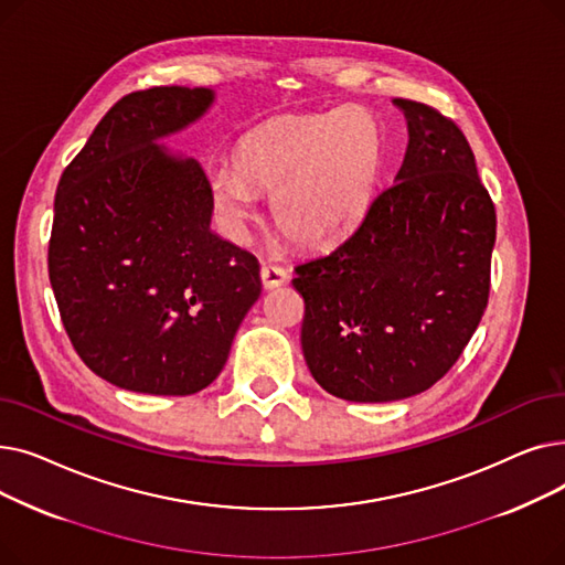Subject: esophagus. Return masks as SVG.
I'll list each match as a JSON object with an SVG mask.
<instances>
[{
  "mask_svg": "<svg viewBox=\"0 0 565 565\" xmlns=\"http://www.w3.org/2000/svg\"><path fill=\"white\" fill-rule=\"evenodd\" d=\"M260 281H263V288H277V286H284L288 281V270H284L281 265H275V263H265L260 267Z\"/></svg>",
  "mask_w": 565,
  "mask_h": 565,
  "instance_id": "34e87169",
  "label": "esophagus"
}]
</instances>
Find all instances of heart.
<instances>
[{
    "label": "heart",
    "instance_id": "heart-1",
    "mask_svg": "<svg viewBox=\"0 0 565 565\" xmlns=\"http://www.w3.org/2000/svg\"><path fill=\"white\" fill-rule=\"evenodd\" d=\"M384 158V128L364 107L288 114L237 139L233 167L211 171V192L235 226L254 215V192L273 194L270 211L286 241L324 249L369 213Z\"/></svg>",
    "mask_w": 565,
    "mask_h": 565
}]
</instances>
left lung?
Listing matches in <instances>:
<instances>
[{
	"instance_id": "1",
	"label": "left lung",
	"mask_w": 565,
	"mask_h": 565,
	"mask_svg": "<svg viewBox=\"0 0 565 565\" xmlns=\"http://www.w3.org/2000/svg\"><path fill=\"white\" fill-rule=\"evenodd\" d=\"M394 105L407 124L394 185L292 279L305 298L307 366L352 403L430 390L477 332L490 292L497 215L465 135L428 105Z\"/></svg>"
}]
</instances>
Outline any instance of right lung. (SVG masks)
<instances>
[{
    "mask_svg": "<svg viewBox=\"0 0 565 565\" xmlns=\"http://www.w3.org/2000/svg\"><path fill=\"white\" fill-rule=\"evenodd\" d=\"M213 103V88L188 86L121 98L56 188L47 267L58 313L82 362L118 390H205L260 295L256 256L211 228L201 164L164 146Z\"/></svg>",
    "mask_w": 565,
    "mask_h": 565,
    "instance_id": "1",
    "label": "right lung"
}]
</instances>
